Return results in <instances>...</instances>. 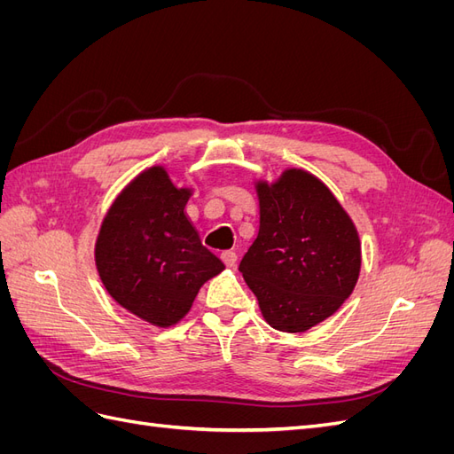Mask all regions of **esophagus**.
<instances>
[{
  "instance_id": "34e87169",
  "label": "esophagus",
  "mask_w": 454,
  "mask_h": 454,
  "mask_svg": "<svg viewBox=\"0 0 454 454\" xmlns=\"http://www.w3.org/2000/svg\"><path fill=\"white\" fill-rule=\"evenodd\" d=\"M222 261L227 267H235L237 265V254L232 250H227V252L222 254Z\"/></svg>"
}]
</instances>
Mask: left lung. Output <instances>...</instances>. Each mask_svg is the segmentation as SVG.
Segmentation results:
<instances>
[{"instance_id":"left-lung-1","label":"left lung","mask_w":454,"mask_h":454,"mask_svg":"<svg viewBox=\"0 0 454 454\" xmlns=\"http://www.w3.org/2000/svg\"><path fill=\"white\" fill-rule=\"evenodd\" d=\"M257 195L259 232L239 270L274 329L307 332L352 294L362 265L358 232L332 191L305 170L257 184Z\"/></svg>"}]
</instances>
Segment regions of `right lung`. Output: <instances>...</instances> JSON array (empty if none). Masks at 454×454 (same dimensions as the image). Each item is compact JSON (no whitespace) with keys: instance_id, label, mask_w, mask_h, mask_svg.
Returning <instances> with one entry per match:
<instances>
[{"instance_id":"add662e5","label":"right lung","mask_w":454,"mask_h":454,"mask_svg":"<svg viewBox=\"0 0 454 454\" xmlns=\"http://www.w3.org/2000/svg\"><path fill=\"white\" fill-rule=\"evenodd\" d=\"M189 195L167 170L149 168L117 197L96 240V269L109 295L159 327L180 322L200 286L225 269L189 223Z\"/></svg>"}]
</instances>
